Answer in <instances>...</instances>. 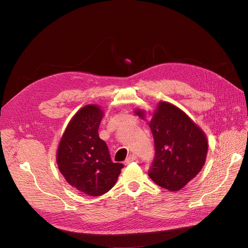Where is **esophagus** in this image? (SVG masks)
<instances>
[{"label": "esophagus", "mask_w": 248, "mask_h": 248, "mask_svg": "<svg viewBox=\"0 0 248 248\" xmlns=\"http://www.w3.org/2000/svg\"><path fill=\"white\" fill-rule=\"evenodd\" d=\"M137 160V155H129L128 157L126 158V160L124 161V164L125 165H128V164H131L132 162H134V161H136Z\"/></svg>", "instance_id": "obj_1"}]
</instances>
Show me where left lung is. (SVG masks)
Returning <instances> with one entry per match:
<instances>
[{
  "mask_svg": "<svg viewBox=\"0 0 248 248\" xmlns=\"http://www.w3.org/2000/svg\"><path fill=\"white\" fill-rule=\"evenodd\" d=\"M134 112L147 120L146 110ZM148 124L155 149L149 176L162 188L179 191L202 170L208 152L206 134L186 112L167 101L157 104Z\"/></svg>",
  "mask_w": 248,
  "mask_h": 248,
  "instance_id": "left-lung-1",
  "label": "left lung"
}]
</instances>
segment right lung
I'll return each instance as SVG.
<instances>
[{
  "label": "right lung",
  "instance_id": "1",
  "mask_svg": "<svg viewBox=\"0 0 248 248\" xmlns=\"http://www.w3.org/2000/svg\"><path fill=\"white\" fill-rule=\"evenodd\" d=\"M104 110L87 104L68 123L60 139L56 162L67 183L88 196H100L116 183L123 164L113 163L106 141L98 136Z\"/></svg>",
  "mask_w": 248,
  "mask_h": 248
}]
</instances>
